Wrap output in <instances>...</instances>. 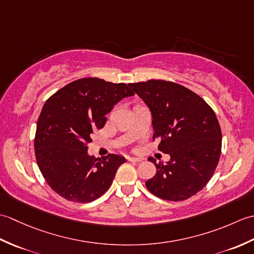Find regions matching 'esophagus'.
<instances>
[{
  "label": "esophagus",
  "mask_w": 254,
  "mask_h": 254,
  "mask_svg": "<svg viewBox=\"0 0 254 254\" xmlns=\"http://www.w3.org/2000/svg\"><path fill=\"white\" fill-rule=\"evenodd\" d=\"M128 161H132V163H138V161H142V158H138V157H128L127 158Z\"/></svg>",
  "instance_id": "obj_1"
}]
</instances>
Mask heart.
I'll list each match as a JSON object with an SVG mask.
<instances>
[{"instance_id": "1", "label": "heart", "mask_w": 254, "mask_h": 254, "mask_svg": "<svg viewBox=\"0 0 254 254\" xmlns=\"http://www.w3.org/2000/svg\"><path fill=\"white\" fill-rule=\"evenodd\" d=\"M136 106H138V105H136Z\"/></svg>"}]
</instances>
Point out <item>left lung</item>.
<instances>
[{
	"instance_id": "obj_1",
	"label": "left lung",
	"mask_w": 254,
	"mask_h": 254,
	"mask_svg": "<svg viewBox=\"0 0 254 254\" xmlns=\"http://www.w3.org/2000/svg\"><path fill=\"white\" fill-rule=\"evenodd\" d=\"M128 86L145 101L153 116V141L170 155L167 164L148 160L156 175L147 190L166 201H185L207 185L222 153V130L214 110L202 97L180 84L149 79Z\"/></svg>"
}]
</instances>
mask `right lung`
Segmentation results:
<instances>
[{
	"mask_svg": "<svg viewBox=\"0 0 254 254\" xmlns=\"http://www.w3.org/2000/svg\"><path fill=\"white\" fill-rule=\"evenodd\" d=\"M128 85L98 77L74 80L53 94L37 122L35 155L38 167L53 191L67 201L88 203L112 185L126 158L87 154L91 134L104 127L106 115L124 97Z\"/></svg>",
	"mask_w": 254,
	"mask_h": 254,
	"instance_id": "obj_1",
	"label": "right lung"
}]
</instances>
